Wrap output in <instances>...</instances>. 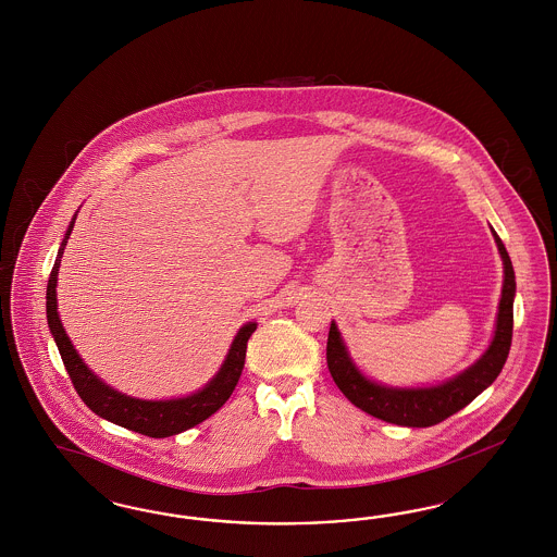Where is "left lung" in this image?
Instances as JSON below:
<instances>
[{
  "mask_svg": "<svg viewBox=\"0 0 557 557\" xmlns=\"http://www.w3.org/2000/svg\"><path fill=\"white\" fill-rule=\"evenodd\" d=\"M495 243L499 255L504 259V289L499 300V314L495 337L491 342L490 350L479 358L462 375L447 381L437 387L426 389H394L383 387L358 373L357 367L346 352V346L339 337V332L332 323L327 335V367L334 377L335 385L342 394L364 410L367 414L381 419L385 423L401 424V426H433L442 423L447 417L462 410L467 404L474 400L485 387L502 373L506 358L510 355L513 330V294H516V280L508 250L499 240L497 234Z\"/></svg>",
  "mask_w": 557,
  "mask_h": 557,
  "instance_id": "left-lung-1",
  "label": "left lung"
}]
</instances>
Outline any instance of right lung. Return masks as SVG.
Wrapping results in <instances>:
<instances>
[{"mask_svg":"<svg viewBox=\"0 0 557 557\" xmlns=\"http://www.w3.org/2000/svg\"><path fill=\"white\" fill-rule=\"evenodd\" d=\"M74 220H76V215H74ZM74 220L67 225L66 236H64L62 246L58 250V257H55V265L49 273L47 323H49L51 335H53L58 350L64 360L70 381H72L76 394L81 396V400L85 401L90 410L95 414H99L101 419L112 421V423L136 431V433H143L147 437H170V435L182 433L195 424L202 423L211 414H215L232 396L238 379L243 375L246 344H248V337L257 330V323H246L245 327L236 335V339L232 342V348L223 362L222 371L213 377L207 387H202L200 392L188 396V398L147 401L136 400V398L115 392L95 377L87 369V364L83 362V358L76 355L72 342L67 339L66 332L62 327L60 314H58V300H55L58 271H60V261H62L70 232L74 227Z\"/></svg>","mask_w":557,"mask_h":557,"instance_id":"add662e5","label":"right lung"}]
</instances>
